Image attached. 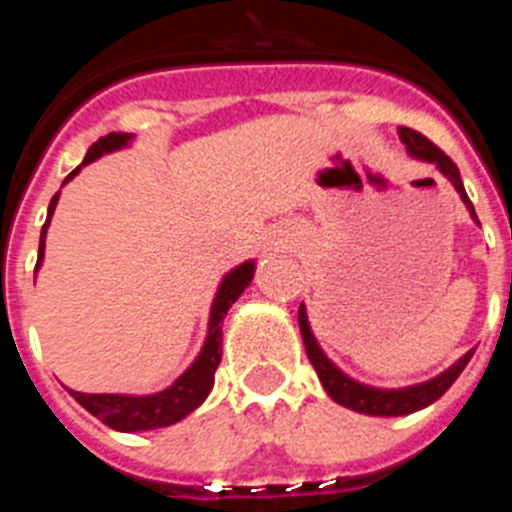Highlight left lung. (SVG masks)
<instances>
[{"instance_id":"obj_1","label":"left lung","mask_w":512,"mask_h":512,"mask_svg":"<svg viewBox=\"0 0 512 512\" xmlns=\"http://www.w3.org/2000/svg\"><path fill=\"white\" fill-rule=\"evenodd\" d=\"M397 135L400 140L405 143V151L410 153L413 158L418 161H425V164H436V169L441 171L454 189L459 192L461 202L467 205L469 215H472L474 223L477 220V212H474L472 202L467 197V189L461 184V176L456 164L451 161L441 148H436L431 140L425 138V135L415 133L410 128H397ZM297 320H300V333H302V343H305V351H307V359L310 364L315 366V372H318V379L323 382L325 392H328L338 405L348 410H356V413H364V415H379V418H395V415H410V413H418V410L428 408L431 402H436L443 392L449 390L451 384L456 382L461 372H464V366L469 364L472 359L474 348L467 351V354L461 356L459 361L441 372L438 377L428 379V382H420V384H410V387H397V390H382V387H369V384H361L356 379H351L348 374H343L333 361L325 356V351L320 348L318 338L312 333L310 328V320H307V310L305 305H300V312H297Z\"/></svg>"}]
</instances>
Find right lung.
I'll list each match as a JSON object with an SVG mask.
<instances>
[{
  "instance_id": "add662e5",
  "label": "right lung",
  "mask_w": 512,
  "mask_h": 512,
  "mask_svg": "<svg viewBox=\"0 0 512 512\" xmlns=\"http://www.w3.org/2000/svg\"><path fill=\"white\" fill-rule=\"evenodd\" d=\"M133 143V135L128 133H110L99 138L92 148L87 151L81 166H76L66 182H71L76 174L87 164L102 158L104 153L120 151V148H128ZM63 182V184H66ZM58 197L61 192L53 194L51 205H48V217H45V225L40 230V248H38V264L35 271L43 266L45 256V233H48V225H51V217L56 212ZM253 271H256V261H243L235 269H230L223 277L220 287L215 292V300L210 305V323H207V336L202 343L200 354L192 364L184 369V374L174 379V382L161 392H153V395H87V392L69 390L71 397L79 402L81 408L89 410L94 418L102 420L104 425H110L115 431L122 433H138V431H153V428H166V425L179 423L182 418H187L192 410H197L202 402L210 395L212 384H215V369L223 359V320L228 315L230 305H233L238 297L243 295V289L251 284Z\"/></svg>"
}]
</instances>
